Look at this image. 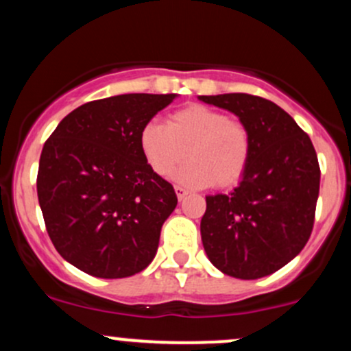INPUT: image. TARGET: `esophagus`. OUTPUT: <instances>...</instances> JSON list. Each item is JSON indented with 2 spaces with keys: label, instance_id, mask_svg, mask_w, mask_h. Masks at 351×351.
Instances as JSON below:
<instances>
[{
  "label": "esophagus",
  "instance_id": "esophagus-1",
  "mask_svg": "<svg viewBox=\"0 0 351 351\" xmlns=\"http://www.w3.org/2000/svg\"><path fill=\"white\" fill-rule=\"evenodd\" d=\"M175 193H176V196H178V199H180V201L183 199L184 196L188 195V191H186V189H184L183 186H180V184H176V186H175Z\"/></svg>",
  "mask_w": 351,
  "mask_h": 351
}]
</instances>
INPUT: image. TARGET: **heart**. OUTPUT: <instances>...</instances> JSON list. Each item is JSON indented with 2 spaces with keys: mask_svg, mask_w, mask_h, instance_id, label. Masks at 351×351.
<instances>
[{
  "mask_svg": "<svg viewBox=\"0 0 351 351\" xmlns=\"http://www.w3.org/2000/svg\"><path fill=\"white\" fill-rule=\"evenodd\" d=\"M138 143L148 167L160 176L170 175L186 150L189 162L173 178L191 188L236 184L245 173L252 150L251 134L243 122L199 104L173 112L167 125L145 123Z\"/></svg>",
  "mask_w": 351,
  "mask_h": 351,
  "instance_id": "1",
  "label": "heart"
}]
</instances>
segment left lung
I'll return each instance as SVG.
<instances>
[{"label": "left lung", "instance_id": "1", "mask_svg": "<svg viewBox=\"0 0 351 351\" xmlns=\"http://www.w3.org/2000/svg\"><path fill=\"white\" fill-rule=\"evenodd\" d=\"M239 117L252 140L239 186L206 196L201 239L215 267L259 279L291 263L315 221L320 167L308 135L271 100L249 94L199 95Z\"/></svg>", "mask_w": 351, "mask_h": 351}]
</instances>
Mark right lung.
Wrapping results in <instances>:
<instances>
[{"label":"right lung","instance_id":"1","mask_svg":"<svg viewBox=\"0 0 351 351\" xmlns=\"http://www.w3.org/2000/svg\"><path fill=\"white\" fill-rule=\"evenodd\" d=\"M176 94H123L84 104L44 143L38 198L67 263L102 279L143 271L178 198L148 167L138 136Z\"/></svg>","mask_w":351,"mask_h":351}]
</instances>
